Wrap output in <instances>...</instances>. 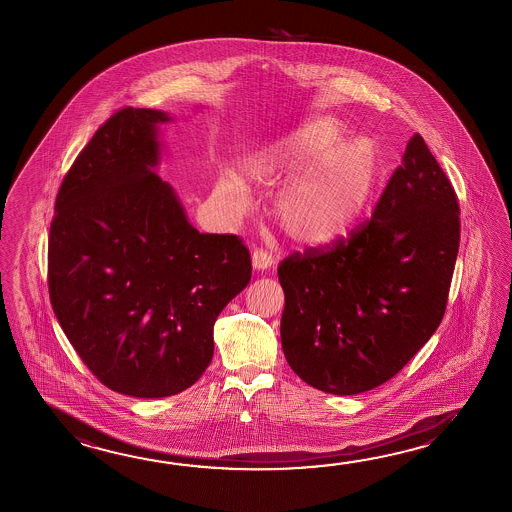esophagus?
<instances>
[{
  "label": "esophagus",
  "mask_w": 512,
  "mask_h": 512,
  "mask_svg": "<svg viewBox=\"0 0 512 512\" xmlns=\"http://www.w3.org/2000/svg\"><path fill=\"white\" fill-rule=\"evenodd\" d=\"M273 257L266 250H255L251 253V264L257 272H264V270H270L273 266Z\"/></svg>",
  "instance_id": "obj_1"
}]
</instances>
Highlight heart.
<instances>
[{
    "mask_svg": "<svg viewBox=\"0 0 512 512\" xmlns=\"http://www.w3.org/2000/svg\"><path fill=\"white\" fill-rule=\"evenodd\" d=\"M346 135L339 118L312 116L251 162V175L261 182L294 177L277 200V220L299 246H328L343 239L372 200L379 153L372 140ZM220 189L235 208L248 206V191L239 177L224 175Z\"/></svg>",
    "mask_w": 512,
    "mask_h": 512,
    "instance_id": "heart-1",
    "label": "heart"
}]
</instances>
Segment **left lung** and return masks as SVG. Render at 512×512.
Listing matches in <instances>:
<instances>
[{
  "mask_svg": "<svg viewBox=\"0 0 512 512\" xmlns=\"http://www.w3.org/2000/svg\"><path fill=\"white\" fill-rule=\"evenodd\" d=\"M458 248L456 193L414 135L365 228L281 262V343L293 372L335 396L396 376L438 330Z\"/></svg>",
  "mask_w": 512,
  "mask_h": 512,
  "instance_id": "8db88e82",
  "label": "left lung"
}]
</instances>
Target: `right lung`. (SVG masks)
I'll list each match as a JSON object with an SVG mask.
<instances>
[{"instance_id": "obj_1", "label": "right lung", "mask_w": 512, "mask_h": 512, "mask_svg": "<svg viewBox=\"0 0 512 512\" xmlns=\"http://www.w3.org/2000/svg\"><path fill=\"white\" fill-rule=\"evenodd\" d=\"M157 109L126 107L94 133L56 197L54 315L87 368L131 397L175 396L213 357V324L251 279L237 235L200 233L158 177Z\"/></svg>"}]
</instances>
